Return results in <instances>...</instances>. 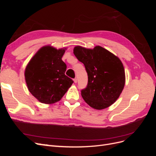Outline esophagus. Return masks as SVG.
Instances as JSON below:
<instances>
[{
	"instance_id": "34e87169",
	"label": "esophagus",
	"mask_w": 156,
	"mask_h": 156,
	"mask_svg": "<svg viewBox=\"0 0 156 156\" xmlns=\"http://www.w3.org/2000/svg\"><path fill=\"white\" fill-rule=\"evenodd\" d=\"M73 81H74V83H77V78H75V79H73Z\"/></svg>"
}]
</instances>
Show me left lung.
I'll return each mask as SVG.
<instances>
[{
	"instance_id": "obj_1",
	"label": "left lung",
	"mask_w": 156,
	"mask_h": 156,
	"mask_svg": "<svg viewBox=\"0 0 156 156\" xmlns=\"http://www.w3.org/2000/svg\"><path fill=\"white\" fill-rule=\"evenodd\" d=\"M73 53L83 63L88 74L87 87L81 90L84 101L97 110L111 106L125 85V71L120 58L99 45L94 49L78 45Z\"/></svg>"
}]
</instances>
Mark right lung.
Returning <instances> with one entry per match:
<instances>
[{"instance_id": "right-lung-1", "label": "right lung", "mask_w": 156, "mask_h": 156, "mask_svg": "<svg viewBox=\"0 0 156 156\" xmlns=\"http://www.w3.org/2000/svg\"><path fill=\"white\" fill-rule=\"evenodd\" d=\"M66 49L51 45L42 47L26 66L28 89L42 103L52 104L60 101L73 83L65 75L66 65L62 57Z\"/></svg>"}]
</instances>
